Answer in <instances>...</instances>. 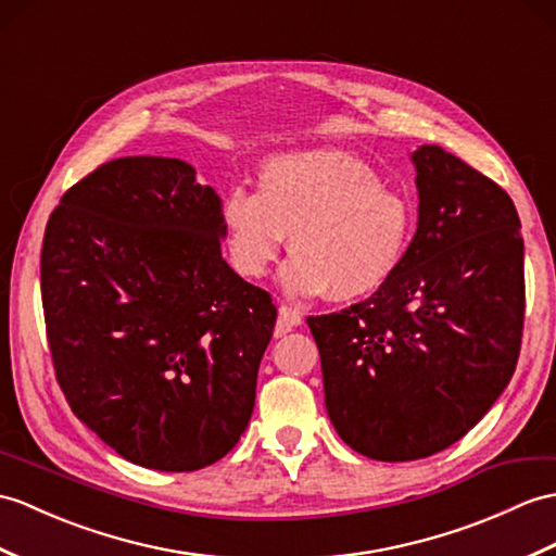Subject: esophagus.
I'll use <instances>...</instances> for the list:
<instances>
[{
    "label": "esophagus",
    "mask_w": 556,
    "mask_h": 556,
    "mask_svg": "<svg viewBox=\"0 0 556 556\" xmlns=\"http://www.w3.org/2000/svg\"><path fill=\"white\" fill-rule=\"evenodd\" d=\"M301 321H303L301 309H295V307L283 303V305L279 307V319H277L275 333H277V337H283V333H289L293 327H299Z\"/></svg>",
    "instance_id": "34e87169"
}]
</instances>
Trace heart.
<instances>
[{
	"label": "heart",
	"instance_id": "heart-1",
	"mask_svg": "<svg viewBox=\"0 0 556 556\" xmlns=\"http://www.w3.org/2000/svg\"><path fill=\"white\" fill-rule=\"evenodd\" d=\"M223 229L241 277H263L289 237L293 257L281 269L287 293L357 301L383 287L403 261L412 211L363 159L309 149L269 159L257 191L229 189Z\"/></svg>",
	"mask_w": 556,
	"mask_h": 556
}]
</instances>
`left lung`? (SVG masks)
Listing matches in <instances>:
<instances>
[{
  "instance_id": "left-lung-1",
  "label": "left lung",
  "mask_w": 556,
  "mask_h": 556,
  "mask_svg": "<svg viewBox=\"0 0 556 556\" xmlns=\"http://www.w3.org/2000/svg\"><path fill=\"white\" fill-rule=\"evenodd\" d=\"M419 227L367 301L307 317L333 429L379 462L457 443L507 389L526 279L509 193L443 147H421Z\"/></svg>"
}]
</instances>
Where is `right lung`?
<instances>
[{
	"label": "right lung",
	"instance_id": "obj_1",
	"mask_svg": "<svg viewBox=\"0 0 556 556\" xmlns=\"http://www.w3.org/2000/svg\"><path fill=\"white\" fill-rule=\"evenodd\" d=\"M219 199L177 159L127 156L63 193L40 261L73 415L139 467L197 471L247 431L273 295L219 253Z\"/></svg>",
	"mask_w": 556,
	"mask_h": 556
}]
</instances>
